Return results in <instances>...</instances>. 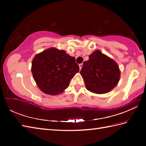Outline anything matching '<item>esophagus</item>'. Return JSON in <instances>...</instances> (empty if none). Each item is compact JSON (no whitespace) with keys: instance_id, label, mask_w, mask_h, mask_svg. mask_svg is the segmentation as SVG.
<instances>
[{"instance_id":"34e87169","label":"esophagus","mask_w":146,"mask_h":146,"mask_svg":"<svg viewBox=\"0 0 146 146\" xmlns=\"http://www.w3.org/2000/svg\"><path fill=\"white\" fill-rule=\"evenodd\" d=\"M82 66H83V63H81L79 64V67H80V70H81L82 68Z\"/></svg>"}]
</instances>
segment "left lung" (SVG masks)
Returning <instances> with one entry per match:
<instances>
[{
	"label": "left lung",
	"mask_w": 146,
	"mask_h": 146,
	"mask_svg": "<svg viewBox=\"0 0 146 146\" xmlns=\"http://www.w3.org/2000/svg\"><path fill=\"white\" fill-rule=\"evenodd\" d=\"M80 75L86 88L97 94H104L113 89L119 82L120 71L113 59L95 50L83 63Z\"/></svg>",
	"instance_id": "obj_1"
}]
</instances>
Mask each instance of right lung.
<instances>
[{"mask_svg":"<svg viewBox=\"0 0 146 146\" xmlns=\"http://www.w3.org/2000/svg\"><path fill=\"white\" fill-rule=\"evenodd\" d=\"M31 71L36 85L44 94L56 95L68 87L71 78L79 72L75 58L64 50L50 48L37 54Z\"/></svg>","mask_w":146,"mask_h":146,"instance_id":"1","label":"right lung"}]
</instances>
